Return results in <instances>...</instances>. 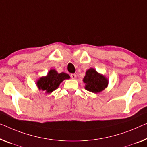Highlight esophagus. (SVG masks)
Wrapping results in <instances>:
<instances>
[{"instance_id":"34e87169","label":"esophagus","mask_w":147,"mask_h":147,"mask_svg":"<svg viewBox=\"0 0 147 147\" xmlns=\"http://www.w3.org/2000/svg\"><path fill=\"white\" fill-rule=\"evenodd\" d=\"M71 77L73 78V79H76V75L75 74H71Z\"/></svg>"}]
</instances>
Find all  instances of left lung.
Segmentation results:
<instances>
[{"label": "left lung", "instance_id": "obj_1", "mask_svg": "<svg viewBox=\"0 0 147 147\" xmlns=\"http://www.w3.org/2000/svg\"><path fill=\"white\" fill-rule=\"evenodd\" d=\"M85 84V89L93 93H99L104 90L108 85V78L98 73L94 69L90 68L86 72L83 78Z\"/></svg>", "mask_w": 147, "mask_h": 147}]
</instances>
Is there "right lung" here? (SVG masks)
Here are the masks:
<instances>
[{
  "mask_svg": "<svg viewBox=\"0 0 147 147\" xmlns=\"http://www.w3.org/2000/svg\"><path fill=\"white\" fill-rule=\"evenodd\" d=\"M70 76L65 73H58L55 69H51L47 76H42L37 81V86L39 90L45 91L46 93H51L56 90L60 84L65 79H69Z\"/></svg>",
  "mask_w": 147,
  "mask_h": 147,
  "instance_id": "right-lung-1",
  "label": "right lung"
}]
</instances>
